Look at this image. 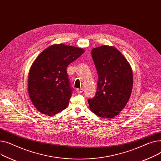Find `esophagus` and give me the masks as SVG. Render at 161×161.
<instances>
[{"label":"esophagus","mask_w":161,"mask_h":161,"mask_svg":"<svg viewBox=\"0 0 161 161\" xmlns=\"http://www.w3.org/2000/svg\"><path fill=\"white\" fill-rule=\"evenodd\" d=\"M84 92V90L82 88H80V89H77V93H81Z\"/></svg>","instance_id":"1"}]
</instances>
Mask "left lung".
<instances>
[{
	"label": "left lung",
	"mask_w": 161,
	"mask_h": 161,
	"mask_svg": "<svg viewBox=\"0 0 161 161\" xmlns=\"http://www.w3.org/2000/svg\"><path fill=\"white\" fill-rule=\"evenodd\" d=\"M98 75L96 96L88 99L91 111L101 118H111L125 107L133 88L130 65L117 49L103 45L92 50Z\"/></svg>",
	"instance_id": "left-lung-1"
}]
</instances>
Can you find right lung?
<instances>
[{"label": "right lung", "instance_id": "add662e5", "mask_svg": "<svg viewBox=\"0 0 161 161\" xmlns=\"http://www.w3.org/2000/svg\"><path fill=\"white\" fill-rule=\"evenodd\" d=\"M84 53L64 44L47 47L34 62L28 75V94L34 107L53 116L68 107L73 89L67 73L69 64Z\"/></svg>", "mask_w": 161, "mask_h": 161}]
</instances>
